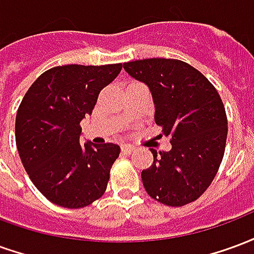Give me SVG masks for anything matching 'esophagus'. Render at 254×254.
Instances as JSON below:
<instances>
[{
	"instance_id": "34e87169",
	"label": "esophagus",
	"mask_w": 254,
	"mask_h": 254,
	"mask_svg": "<svg viewBox=\"0 0 254 254\" xmlns=\"http://www.w3.org/2000/svg\"><path fill=\"white\" fill-rule=\"evenodd\" d=\"M121 152L124 155H129V154H132V152H133V148L130 147V145H122Z\"/></svg>"
}]
</instances>
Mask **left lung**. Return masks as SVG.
I'll return each instance as SVG.
<instances>
[{
  "label": "left lung",
  "mask_w": 254,
  "mask_h": 254,
  "mask_svg": "<svg viewBox=\"0 0 254 254\" xmlns=\"http://www.w3.org/2000/svg\"><path fill=\"white\" fill-rule=\"evenodd\" d=\"M124 67L149 87L160 136L173 145L167 152L151 149L154 163L141 171L145 190L169 207L196 201L223 159L227 116L222 98L201 72L181 60H138Z\"/></svg>",
  "instance_id": "1"
}]
</instances>
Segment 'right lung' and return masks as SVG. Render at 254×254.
<instances>
[{"mask_svg": "<svg viewBox=\"0 0 254 254\" xmlns=\"http://www.w3.org/2000/svg\"><path fill=\"white\" fill-rule=\"evenodd\" d=\"M122 64L64 65L43 72L25 92L16 114V145L36 189L60 207L84 208L103 196L117 144L81 145L80 122Z\"/></svg>", "mask_w": 254, "mask_h": 254, "instance_id": "add662e5", "label": "right lung"}]
</instances>
